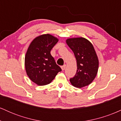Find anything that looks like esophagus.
I'll list each match as a JSON object with an SVG mask.
<instances>
[{
    "label": "esophagus",
    "mask_w": 121,
    "mask_h": 121,
    "mask_svg": "<svg viewBox=\"0 0 121 121\" xmlns=\"http://www.w3.org/2000/svg\"><path fill=\"white\" fill-rule=\"evenodd\" d=\"M65 68H66V65H63V66H61V69H62V70H65Z\"/></svg>",
    "instance_id": "1"
}]
</instances>
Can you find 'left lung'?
Listing matches in <instances>:
<instances>
[{
	"label": "left lung",
	"mask_w": 121,
	"mask_h": 121,
	"mask_svg": "<svg viewBox=\"0 0 121 121\" xmlns=\"http://www.w3.org/2000/svg\"><path fill=\"white\" fill-rule=\"evenodd\" d=\"M77 61V69L70 82L74 87L81 88L92 82L98 72L99 61L93 44L84 37H74L66 40Z\"/></svg>",
	"instance_id": "8db88e82"
}]
</instances>
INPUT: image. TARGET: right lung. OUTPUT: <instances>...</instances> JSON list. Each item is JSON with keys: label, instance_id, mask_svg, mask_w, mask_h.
<instances>
[{"label": "right lung", "instance_id": "right-lung-1", "mask_svg": "<svg viewBox=\"0 0 121 121\" xmlns=\"http://www.w3.org/2000/svg\"><path fill=\"white\" fill-rule=\"evenodd\" d=\"M59 39L50 34L39 36L29 45L25 56V68L32 81L37 85L49 84L61 69L51 55Z\"/></svg>", "mask_w": 121, "mask_h": 121}]
</instances>
